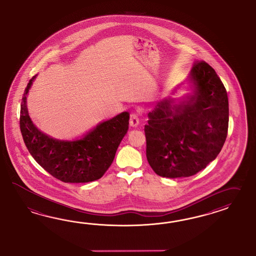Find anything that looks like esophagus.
<instances>
[{"label": "esophagus", "mask_w": 256, "mask_h": 256, "mask_svg": "<svg viewBox=\"0 0 256 256\" xmlns=\"http://www.w3.org/2000/svg\"><path fill=\"white\" fill-rule=\"evenodd\" d=\"M138 123H140V118H138V114H136V112H132V114H130V124L132 126H138Z\"/></svg>", "instance_id": "1"}]
</instances>
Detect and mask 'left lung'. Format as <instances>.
Masks as SVG:
<instances>
[{
  "label": "left lung",
  "mask_w": 256,
  "mask_h": 256,
  "mask_svg": "<svg viewBox=\"0 0 256 256\" xmlns=\"http://www.w3.org/2000/svg\"><path fill=\"white\" fill-rule=\"evenodd\" d=\"M188 82L192 92L160 100L144 126L146 158L161 177L200 172L217 158L228 136V93L214 70L196 62Z\"/></svg>",
  "instance_id": "obj_1"
}]
</instances>
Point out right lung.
I'll return each instance as SVG.
<instances>
[{"instance_id": "1", "label": "right lung", "mask_w": 256, "mask_h": 256, "mask_svg": "<svg viewBox=\"0 0 256 256\" xmlns=\"http://www.w3.org/2000/svg\"><path fill=\"white\" fill-rule=\"evenodd\" d=\"M34 76L25 88L20 107V132L35 161L58 180L88 182L98 180L112 165L118 146L128 130L130 114L98 124L79 140H62L39 130L28 116L27 96Z\"/></svg>"}]
</instances>
